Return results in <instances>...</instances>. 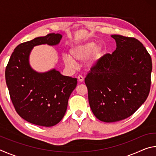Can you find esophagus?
Returning a JSON list of instances; mask_svg holds the SVG:
<instances>
[{
  "label": "esophagus",
  "instance_id": "obj_1",
  "mask_svg": "<svg viewBox=\"0 0 156 156\" xmlns=\"http://www.w3.org/2000/svg\"><path fill=\"white\" fill-rule=\"evenodd\" d=\"M78 80L79 82H80V83H83V80H84V78L82 76H78Z\"/></svg>",
  "mask_w": 156,
  "mask_h": 156
}]
</instances>
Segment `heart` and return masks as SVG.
Segmentation results:
<instances>
[{"instance_id": "obj_1", "label": "heart", "mask_w": 156, "mask_h": 156, "mask_svg": "<svg viewBox=\"0 0 156 156\" xmlns=\"http://www.w3.org/2000/svg\"><path fill=\"white\" fill-rule=\"evenodd\" d=\"M87 62L89 67H94L99 62L102 54L101 47H97V44L93 41H88L80 44H76L70 49V55H64L63 62L66 67L69 69H74L77 62H81L90 57Z\"/></svg>"}]
</instances>
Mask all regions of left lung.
<instances>
[{
  "instance_id": "1",
  "label": "left lung",
  "mask_w": 156,
  "mask_h": 156,
  "mask_svg": "<svg viewBox=\"0 0 156 156\" xmlns=\"http://www.w3.org/2000/svg\"><path fill=\"white\" fill-rule=\"evenodd\" d=\"M116 49L100 58L84 83L94 115L105 122L133 114L144 103L151 87V57L138 40L112 35Z\"/></svg>"
}]
</instances>
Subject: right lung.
<instances>
[{
	"instance_id": "add662e5",
	"label": "right lung",
	"mask_w": 156,
	"mask_h": 156,
	"mask_svg": "<svg viewBox=\"0 0 156 156\" xmlns=\"http://www.w3.org/2000/svg\"><path fill=\"white\" fill-rule=\"evenodd\" d=\"M61 38V34L52 33L18 44L5 69L7 86L16 111L34 125L52 126L58 123L77 85V79L62 76L55 69L38 73L30 65L29 57L34 46L56 45Z\"/></svg>"
}]
</instances>
